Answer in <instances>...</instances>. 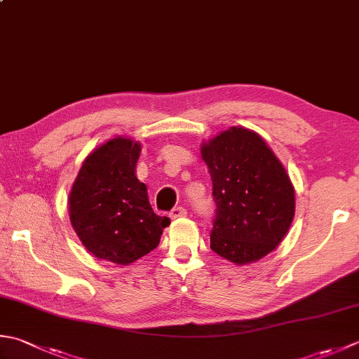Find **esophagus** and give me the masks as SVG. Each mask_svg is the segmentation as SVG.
Segmentation results:
<instances>
[{"label": "esophagus", "mask_w": 359, "mask_h": 359, "mask_svg": "<svg viewBox=\"0 0 359 359\" xmlns=\"http://www.w3.org/2000/svg\"><path fill=\"white\" fill-rule=\"evenodd\" d=\"M187 215V210L184 207H174L170 212L171 219H177V217H184Z\"/></svg>", "instance_id": "34e87169"}]
</instances>
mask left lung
<instances>
[{
	"instance_id": "8db88e82",
	"label": "left lung",
	"mask_w": 359,
	"mask_h": 359,
	"mask_svg": "<svg viewBox=\"0 0 359 359\" xmlns=\"http://www.w3.org/2000/svg\"><path fill=\"white\" fill-rule=\"evenodd\" d=\"M216 203L210 248L235 264L263 258L291 227L296 196L282 161L257 132L230 128L201 146Z\"/></svg>"
}]
</instances>
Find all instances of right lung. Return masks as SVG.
<instances>
[{
    "label": "right lung",
    "mask_w": 359,
    "mask_h": 359,
    "mask_svg": "<svg viewBox=\"0 0 359 359\" xmlns=\"http://www.w3.org/2000/svg\"><path fill=\"white\" fill-rule=\"evenodd\" d=\"M142 146L116 137L83 161L68 198L69 221L96 258L130 264L154 250L170 217L158 216L137 179Z\"/></svg>",
    "instance_id": "add662e5"
}]
</instances>
